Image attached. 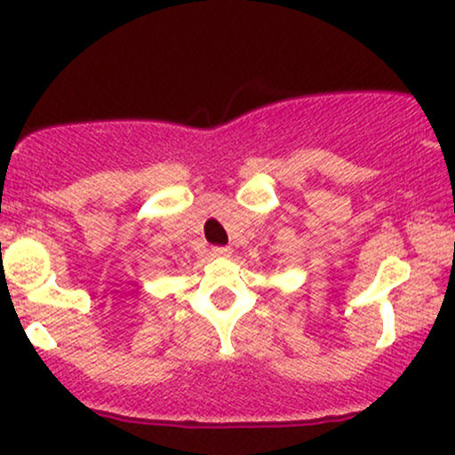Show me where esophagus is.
Instances as JSON below:
<instances>
[{
	"instance_id": "obj_1",
	"label": "esophagus",
	"mask_w": 455,
	"mask_h": 455,
	"mask_svg": "<svg viewBox=\"0 0 455 455\" xmlns=\"http://www.w3.org/2000/svg\"><path fill=\"white\" fill-rule=\"evenodd\" d=\"M212 256L228 258L231 256V247H212Z\"/></svg>"
}]
</instances>
